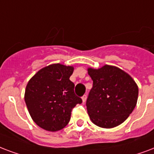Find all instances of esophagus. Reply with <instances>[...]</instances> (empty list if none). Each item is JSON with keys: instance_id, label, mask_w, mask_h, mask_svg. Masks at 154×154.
<instances>
[{"instance_id": "1", "label": "esophagus", "mask_w": 154, "mask_h": 154, "mask_svg": "<svg viewBox=\"0 0 154 154\" xmlns=\"http://www.w3.org/2000/svg\"><path fill=\"white\" fill-rule=\"evenodd\" d=\"M82 102L83 103H85V101H86V98H87V96H86V94H85V95L82 96Z\"/></svg>"}]
</instances>
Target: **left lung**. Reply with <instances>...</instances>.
I'll return each instance as SVG.
<instances>
[{
  "label": "left lung",
  "mask_w": 154,
  "mask_h": 154,
  "mask_svg": "<svg viewBox=\"0 0 154 154\" xmlns=\"http://www.w3.org/2000/svg\"><path fill=\"white\" fill-rule=\"evenodd\" d=\"M93 80L86 107L91 121L97 126L111 128L121 124L137 105L138 87L128 73L119 68L105 65L88 69Z\"/></svg>",
  "instance_id": "obj_1"
}]
</instances>
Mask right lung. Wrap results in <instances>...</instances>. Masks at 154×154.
I'll use <instances>...</instances> for the list:
<instances>
[{
    "label": "right lung",
    "mask_w": 154,
    "mask_h": 154,
    "mask_svg": "<svg viewBox=\"0 0 154 154\" xmlns=\"http://www.w3.org/2000/svg\"><path fill=\"white\" fill-rule=\"evenodd\" d=\"M72 72L73 67L51 64L40 69L26 85L25 102L29 113L35 124L47 131L64 128L72 109L82 103L69 80Z\"/></svg>",
    "instance_id": "1"
}]
</instances>
